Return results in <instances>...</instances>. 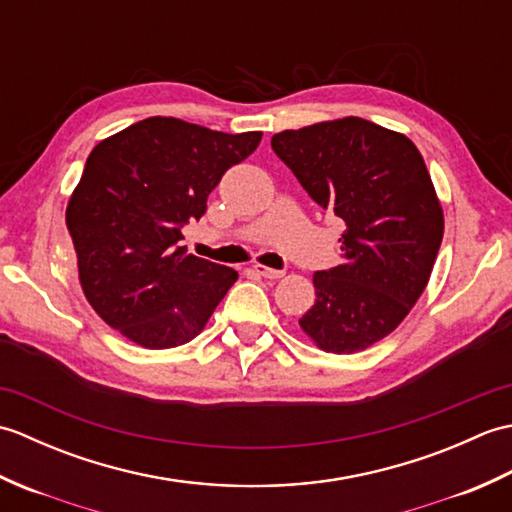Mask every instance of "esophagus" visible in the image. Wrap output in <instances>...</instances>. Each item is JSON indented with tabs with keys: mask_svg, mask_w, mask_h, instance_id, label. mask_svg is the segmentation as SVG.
<instances>
[{
	"mask_svg": "<svg viewBox=\"0 0 512 512\" xmlns=\"http://www.w3.org/2000/svg\"><path fill=\"white\" fill-rule=\"evenodd\" d=\"M253 270H255V273H257L259 277H264V279H279V277H284V270H275V268H268V266H262V264H255Z\"/></svg>",
	"mask_w": 512,
	"mask_h": 512,
	"instance_id": "esophagus-1",
	"label": "esophagus"
}]
</instances>
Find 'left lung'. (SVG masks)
<instances>
[{
	"label": "left lung",
	"mask_w": 512,
	"mask_h": 512,
	"mask_svg": "<svg viewBox=\"0 0 512 512\" xmlns=\"http://www.w3.org/2000/svg\"><path fill=\"white\" fill-rule=\"evenodd\" d=\"M275 154L345 222L343 264L314 273L301 330L332 354L385 339L427 288L444 233L427 165L405 134L358 116L275 134Z\"/></svg>",
	"instance_id": "obj_1"
}]
</instances>
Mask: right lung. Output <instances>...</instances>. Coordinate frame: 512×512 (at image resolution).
<instances>
[{"label":"right lung","mask_w":512,"mask_h":512,"mask_svg":"<svg viewBox=\"0 0 512 512\" xmlns=\"http://www.w3.org/2000/svg\"><path fill=\"white\" fill-rule=\"evenodd\" d=\"M259 140L151 116L92 149L65 224L85 299L125 339L147 350L189 343L235 284L233 268L187 253L182 226Z\"/></svg>","instance_id":"1"}]
</instances>
